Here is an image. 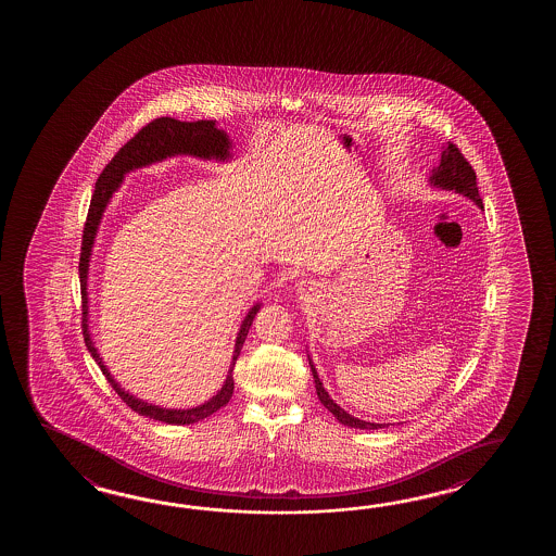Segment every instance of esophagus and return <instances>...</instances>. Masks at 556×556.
<instances>
[{
  "label": "esophagus",
  "mask_w": 556,
  "mask_h": 556,
  "mask_svg": "<svg viewBox=\"0 0 556 556\" xmlns=\"http://www.w3.org/2000/svg\"><path fill=\"white\" fill-rule=\"evenodd\" d=\"M312 291H314V287H312V282L309 281H301L296 285V292H299L301 296H308Z\"/></svg>",
  "instance_id": "34e87169"
}]
</instances>
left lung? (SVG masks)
<instances>
[{"label":"left lung","instance_id":"left-lung-1","mask_svg":"<svg viewBox=\"0 0 556 556\" xmlns=\"http://www.w3.org/2000/svg\"><path fill=\"white\" fill-rule=\"evenodd\" d=\"M428 184L432 188L442 191H454L464 195L467 200L473 201L475 205L482 211V200L479 195V188H477V176L475 170L471 168V164L465 161L464 155L459 153V149L454 143H447L442 147V153H440V164L434 166L430 170L428 176ZM308 353V351H306ZM309 370L314 376V383H316V392H318V400L321 401V405L336 417L341 425L351 428H361V430H378V428L390 427L386 422H368V420L358 419L349 415L345 409H341L337 405L336 401L331 400L328 390L324 388V383L319 380L318 370L312 363V356L308 355Z\"/></svg>","mask_w":556,"mask_h":556}]
</instances>
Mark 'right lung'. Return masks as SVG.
<instances>
[{
    "label": "right lung",
    "instance_id": "right-lung-1",
    "mask_svg": "<svg viewBox=\"0 0 556 556\" xmlns=\"http://www.w3.org/2000/svg\"><path fill=\"white\" fill-rule=\"evenodd\" d=\"M173 156H193L201 161H215V163H228L235 159L232 153V141L227 136L225 129L217 128L215 119H198V122H180L174 118L153 119L147 124L134 139H129L126 146L119 149L114 159L106 164L102 170L99 182L94 186L92 193L91 207L83 230L81 260H79V281H81L83 299V337L85 345L89 349L94 363L99 365L102 374L106 376L110 386L116 390L119 397L126 401V405L139 413L147 419L159 420L164 425H193L200 420L207 419L213 413H217L220 407L227 405L228 400L235 392V378L232 370L237 365V358L240 356L242 345L247 341L248 331L254 321L255 314L262 308V302H255L252 308L248 309L247 316L240 324L237 339H235V351L230 358V368H228L227 378L220 386L219 392L215 393L211 400L188 407V409H170V407H161L155 403L136 397L129 393L126 388H122L116 378L110 374L109 366L104 365L99 349L94 345L91 336V319H89V271H91L92 248L97 242L99 227H101L104 211L109 207L114 193L119 190L124 182L126 174L146 168L151 164L163 163L166 159Z\"/></svg>",
    "mask_w": 556,
    "mask_h": 556
}]
</instances>
